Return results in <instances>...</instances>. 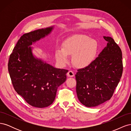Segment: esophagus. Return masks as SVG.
Returning <instances> with one entry per match:
<instances>
[{
  "instance_id": "34e87169",
  "label": "esophagus",
  "mask_w": 131,
  "mask_h": 131,
  "mask_svg": "<svg viewBox=\"0 0 131 131\" xmlns=\"http://www.w3.org/2000/svg\"><path fill=\"white\" fill-rule=\"evenodd\" d=\"M67 76L68 77H73L74 76V73L72 70H69L67 73Z\"/></svg>"
}]
</instances>
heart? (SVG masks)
Listing matches in <instances>:
<instances>
[{
    "instance_id": "obj_1",
    "label": "heart",
    "mask_w": 131,
    "mask_h": 131,
    "mask_svg": "<svg viewBox=\"0 0 131 131\" xmlns=\"http://www.w3.org/2000/svg\"><path fill=\"white\" fill-rule=\"evenodd\" d=\"M98 48L97 41L82 34L72 35L63 41L62 50L55 52L57 61L61 65L68 62V56H73L74 65L79 68L89 66L94 60Z\"/></svg>"
}]
</instances>
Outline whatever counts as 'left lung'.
<instances>
[{
	"mask_svg": "<svg viewBox=\"0 0 131 131\" xmlns=\"http://www.w3.org/2000/svg\"><path fill=\"white\" fill-rule=\"evenodd\" d=\"M98 57L75 75L78 98L87 107H94L109 100L122 77L123 64L120 47L110 37Z\"/></svg>",
	"mask_w": 131,
	"mask_h": 131,
	"instance_id": "obj_1",
	"label": "left lung"
}]
</instances>
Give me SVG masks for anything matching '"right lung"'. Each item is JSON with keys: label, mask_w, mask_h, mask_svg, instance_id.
<instances>
[{"label": "right lung", "mask_w": 131, "mask_h": 131, "mask_svg": "<svg viewBox=\"0 0 131 131\" xmlns=\"http://www.w3.org/2000/svg\"><path fill=\"white\" fill-rule=\"evenodd\" d=\"M53 29L52 26L23 34L9 60L8 70L15 90L27 103L36 108H45L52 103L58 88L66 81L68 72L35 58L29 46Z\"/></svg>", "instance_id": "right-lung-1"}]
</instances>
